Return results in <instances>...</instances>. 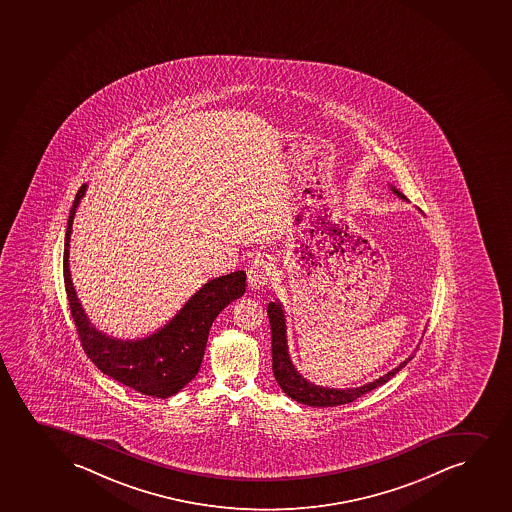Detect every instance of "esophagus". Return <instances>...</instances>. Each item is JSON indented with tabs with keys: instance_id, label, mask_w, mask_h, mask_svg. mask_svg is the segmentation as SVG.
<instances>
[{
	"instance_id": "34e87169",
	"label": "esophagus",
	"mask_w": 512,
	"mask_h": 512,
	"mask_svg": "<svg viewBox=\"0 0 512 512\" xmlns=\"http://www.w3.org/2000/svg\"><path fill=\"white\" fill-rule=\"evenodd\" d=\"M274 276H276V267L271 260L257 257L252 267L248 269V284L252 289H262L272 283Z\"/></svg>"
}]
</instances>
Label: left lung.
<instances>
[{
  "mask_svg": "<svg viewBox=\"0 0 512 512\" xmlns=\"http://www.w3.org/2000/svg\"><path fill=\"white\" fill-rule=\"evenodd\" d=\"M391 190L396 193L399 199L406 200L403 193L399 192L397 188L392 187V185ZM267 315H269V322H271L272 372H274L277 384L283 389L286 396L295 399L298 403L308 404V406L327 408V406L353 403L358 397L373 391V389H377L380 385H384L387 380H391L415 356L409 355L399 367L385 373L384 377H379V379L368 382L365 385H360V387H353V389L320 387V385L308 382L303 375L296 372L295 365L291 363L288 353V339H286V319H284L283 305L279 301H271L267 305Z\"/></svg>",
  "mask_w": 512,
  "mask_h": 512,
  "instance_id": "1",
  "label": "left lung"
}]
</instances>
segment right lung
<instances>
[{"label": "right lung", "mask_w": 512, "mask_h": 512, "mask_svg": "<svg viewBox=\"0 0 512 512\" xmlns=\"http://www.w3.org/2000/svg\"><path fill=\"white\" fill-rule=\"evenodd\" d=\"M85 190L87 185L84 183L73 200L63 252L65 288L80 343L92 363L111 379L144 396L166 399L181 391L199 373L212 322L231 301L243 296L247 289V274L236 271L211 279L168 324L151 336L125 341L97 331L80 305L68 264L73 217Z\"/></svg>", "instance_id": "1"}]
</instances>
